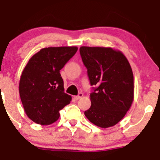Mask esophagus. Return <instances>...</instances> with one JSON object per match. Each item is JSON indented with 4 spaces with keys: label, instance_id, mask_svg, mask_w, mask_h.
<instances>
[{
    "label": "esophagus",
    "instance_id": "34e87169",
    "mask_svg": "<svg viewBox=\"0 0 160 160\" xmlns=\"http://www.w3.org/2000/svg\"><path fill=\"white\" fill-rule=\"evenodd\" d=\"M82 95H83V94H82V92H80L78 95H76V96H74V98L76 99V100H78V99H80V98H82Z\"/></svg>",
    "mask_w": 160,
    "mask_h": 160
}]
</instances>
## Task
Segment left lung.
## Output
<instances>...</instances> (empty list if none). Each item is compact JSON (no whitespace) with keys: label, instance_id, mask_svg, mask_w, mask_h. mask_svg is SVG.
Here are the masks:
<instances>
[{"label":"left lung","instance_id":"obj_1","mask_svg":"<svg viewBox=\"0 0 160 160\" xmlns=\"http://www.w3.org/2000/svg\"><path fill=\"white\" fill-rule=\"evenodd\" d=\"M80 53L91 86V107L84 114L102 128L114 126L124 117L134 99V78L127 58L111 47H81Z\"/></svg>","mask_w":160,"mask_h":160}]
</instances>
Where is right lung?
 <instances>
[{
	"instance_id": "obj_1",
	"label": "right lung",
	"mask_w": 160,
	"mask_h": 160,
	"mask_svg": "<svg viewBox=\"0 0 160 160\" xmlns=\"http://www.w3.org/2000/svg\"><path fill=\"white\" fill-rule=\"evenodd\" d=\"M77 47H48L29 59L19 81V95L24 110L33 122L52 124L59 111L71 101L64 92L60 70L74 56Z\"/></svg>"
}]
</instances>
